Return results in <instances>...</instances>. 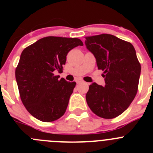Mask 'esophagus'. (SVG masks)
I'll use <instances>...</instances> for the list:
<instances>
[{
    "mask_svg": "<svg viewBox=\"0 0 153 153\" xmlns=\"http://www.w3.org/2000/svg\"><path fill=\"white\" fill-rule=\"evenodd\" d=\"M76 83L77 84H81V83H83V81L81 79L78 78V79H76Z\"/></svg>",
    "mask_w": 153,
    "mask_h": 153,
    "instance_id": "esophagus-1",
    "label": "esophagus"
}]
</instances>
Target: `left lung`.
Returning <instances> with one entry per match:
<instances>
[{
    "label": "left lung",
    "mask_w": 153,
    "mask_h": 153,
    "mask_svg": "<svg viewBox=\"0 0 153 153\" xmlns=\"http://www.w3.org/2000/svg\"><path fill=\"white\" fill-rule=\"evenodd\" d=\"M85 45L104 71V86L92 83L86 100L98 116L114 118L124 112L136 95L141 64L133 46L109 34L86 37Z\"/></svg>",
    "instance_id": "1"
}]
</instances>
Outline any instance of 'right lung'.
I'll list each match as a JSON object with an SVG mask.
<instances>
[{
	"label": "right lung",
	"mask_w": 153,
	"mask_h": 153,
	"mask_svg": "<svg viewBox=\"0 0 153 153\" xmlns=\"http://www.w3.org/2000/svg\"><path fill=\"white\" fill-rule=\"evenodd\" d=\"M82 45L78 38L49 36L23 50L15 78L21 101L35 118L51 122L65 113L76 83L55 72L62 71L71 49Z\"/></svg>",
	"instance_id": "1"
}]
</instances>
